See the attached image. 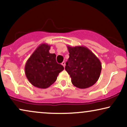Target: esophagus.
<instances>
[{
  "instance_id": "obj_1",
  "label": "esophagus",
  "mask_w": 127,
  "mask_h": 127,
  "mask_svg": "<svg viewBox=\"0 0 127 127\" xmlns=\"http://www.w3.org/2000/svg\"><path fill=\"white\" fill-rule=\"evenodd\" d=\"M62 64L63 65V67H65V62H62Z\"/></svg>"
}]
</instances>
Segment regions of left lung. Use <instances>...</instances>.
<instances>
[{
    "label": "left lung",
    "instance_id": "obj_1",
    "mask_svg": "<svg viewBox=\"0 0 127 127\" xmlns=\"http://www.w3.org/2000/svg\"><path fill=\"white\" fill-rule=\"evenodd\" d=\"M67 49L70 54L65 69L72 84L79 89L93 86L98 80L102 69L98 58L85 46H67Z\"/></svg>",
    "mask_w": 127,
    "mask_h": 127
}]
</instances>
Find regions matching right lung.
Returning <instances> with one entry per match:
<instances>
[{
	"label": "right lung",
	"mask_w": 127,
	"mask_h": 127,
	"mask_svg": "<svg viewBox=\"0 0 127 127\" xmlns=\"http://www.w3.org/2000/svg\"><path fill=\"white\" fill-rule=\"evenodd\" d=\"M50 46L42 43L38 46L25 64L26 76L33 86L47 89L53 84L64 70L56 62L55 54L50 53Z\"/></svg>",
	"instance_id": "1"
}]
</instances>
